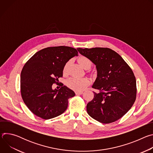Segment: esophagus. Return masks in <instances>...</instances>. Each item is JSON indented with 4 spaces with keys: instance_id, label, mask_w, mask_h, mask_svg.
Returning <instances> with one entry per match:
<instances>
[{
    "instance_id": "34e87169",
    "label": "esophagus",
    "mask_w": 153,
    "mask_h": 153,
    "mask_svg": "<svg viewBox=\"0 0 153 153\" xmlns=\"http://www.w3.org/2000/svg\"><path fill=\"white\" fill-rule=\"evenodd\" d=\"M83 93V91H76V95H79V94H82Z\"/></svg>"
}]
</instances>
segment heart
I'll use <instances>...</instances> for the list:
<instances>
[{
	"instance_id": "1",
	"label": "heart",
	"mask_w": 153,
	"mask_h": 153,
	"mask_svg": "<svg viewBox=\"0 0 153 153\" xmlns=\"http://www.w3.org/2000/svg\"><path fill=\"white\" fill-rule=\"evenodd\" d=\"M77 61L80 65V66L84 69H86L88 67H90L91 65V61L88 58L84 56L79 57L77 59ZM69 64H70V62H67L64 65L63 68V73L64 74H66L67 73ZM89 84H90V80L88 78L86 77H83V78L71 77L69 79L67 82V85L69 87V88L76 91H81L84 90L86 87L87 86H88Z\"/></svg>"
}]
</instances>
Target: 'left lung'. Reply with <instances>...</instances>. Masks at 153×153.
I'll list each match as a JSON object with an SVG mask.
<instances>
[{"instance_id": "obj_1", "label": "left lung", "mask_w": 153, "mask_h": 153, "mask_svg": "<svg viewBox=\"0 0 153 153\" xmlns=\"http://www.w3.org/2000/svg\"><path fill=\"white\" fill-rule=\"evenodd\" d=\"M77 50L96 65L97 72L92 87L99 93L93 92V99L86 105L87 113L103 123L119 120L136 100V80L132 70L111 49L98 47Z\"/></svg>"}]
</instances>
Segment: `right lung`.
Returning a JSON list of instances; mask_svg holds the SVG:
<instances>
[{
	"label": "right lung",
	"instance_id": "add662e5",
	"mask_svg": "<svg viewBox=\"0 0 153 153\" xmlns=\"http://www.w3.org/2000/svg\"><path fill=\"white\" fill-rule=\"evenodd\" d=\"M76 56L78 52L72 47H48L35 53L25 64L20 74L21 96L34 114L50 119L67 110L74 92L66 86L53 90L52 85L62 77L65 64Z\"/></svg>",
	"mask_w": 153,
	"mask_h": 153
}]
</instances>
